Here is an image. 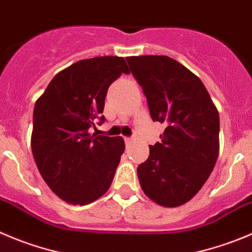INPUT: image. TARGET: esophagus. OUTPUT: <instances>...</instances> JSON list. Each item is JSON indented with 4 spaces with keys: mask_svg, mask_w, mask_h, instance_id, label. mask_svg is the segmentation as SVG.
I'll return each instance as SVG.
<instances>
[{
    "mask_svg": "<svg viewBox=\"0 0 252 252\" xmlns=\"http://www.w3.org/2000/svg\"><path fill=\"white\" fill-rule=\"evenodd\" d=\"M131 142H132V138H131V137H125V143H126V146L130 145Z\"/></svg>",
    "mask_w": 252,
    "mask_h": 252,
    "instance_id": "esophagus-1",
    "label": "esophagus"
}]
</instances>
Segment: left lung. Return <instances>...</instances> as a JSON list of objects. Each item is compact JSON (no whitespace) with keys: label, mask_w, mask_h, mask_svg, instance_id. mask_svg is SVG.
<instances>
[{"label":"left lung","mask_w":252,"mask_h":252,"mask_svg":"<svg viewBox=\"0 0 252 252\" xmlns=\"http://www.w3.org/2000/svg\"><path fill=\"white\" fill-rule=\"evenodd\" d=\"M142 88L153 121L166 125L137 167L146 195L162 207L190 200L209 178L219 155V112L199 78L166 56L126 58Z\"/></svg>","instance_id":"left-lung-1"}]
</instances>
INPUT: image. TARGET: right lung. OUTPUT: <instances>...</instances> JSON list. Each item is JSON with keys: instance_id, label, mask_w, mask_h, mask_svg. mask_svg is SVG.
<instances>
[{"instance_id": "obj_1", "label": "right lung", "mask_w": 252, "mask_h": 252, "mask_svg": "<svg viewBox=\"0 0 252 252\" xmlns=\"http://www.w3.org/2000/svg\"><path fill=\"white\" fill-rule=\"evenodd\" d=\"M122 73L130 70L121 57L79 61L59 71L35 102L33 157L45 183L64 202L89 204L111 186L124 138L89 130L105 121L107 89Z\"/></svg>"}]
</instances>
